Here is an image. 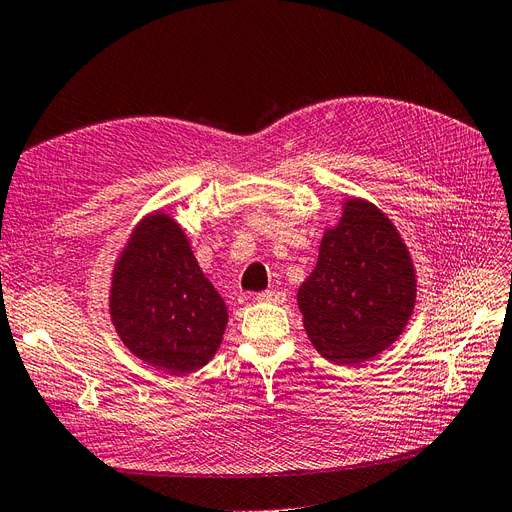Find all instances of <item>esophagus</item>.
<instances>
[{"mask_svg":"<svg viewBox=\"0 0 512 512\" xmlns=\"http://www.w3.org/2000/svg\"><path fill=\"white\" fill-rule=\"evenodd\" d=\"M284 299H286V294L277 292V290H265V292L256 294V301H260V303H282Z\"/></svg>","mask_w":512,"mask_h":512,"instance_id":"esophagus-1","label":"esophagus"}]
</instances>
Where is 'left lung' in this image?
<instances>
[{"instance_id": "1", "label": "left lung", "mask_w": 512, "mask_h": 512, "mask_svg": "<svg viewBox=\"0 0 512 512\" xmlns=\"http://www.w3.org/2000/svg\"><path fill=\"white\" fill-rule=\"evenodd\" d=\"M414 299L406 243L378 207L350 198L297 292L312 344L337 365L365 363L401 335Z\"/></svg>"}]
</instances>
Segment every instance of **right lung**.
<instances>
[{
    "mask_svg": "<svg viewBox=\"0 0 512 512\" xmlns=\"http://www.w3.org/2000/svg\"><path fill=\"white\" fill-rule=\"evenodd\" d=\"M111 316L128 350L168 374L207 365L228 322L226 303L200 271L183 230L160 211L134 230L117 260Z\"/></svg>",
    "mask_w": 512,
    "mask_h": 512,
    "instance_id": "right-lung-1",
    "label": "right lung"
}]
</instances>
